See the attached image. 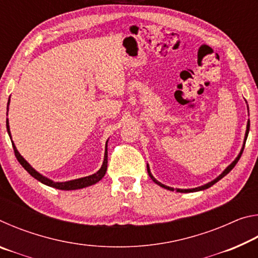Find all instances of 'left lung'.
Returning a JSON list of instances; mask_svg holds the SVG:
<instances>
[{
  "label": "left lung",
  "instance_id": "left-lung-1",
  "mask_svg": "<svg viewBox=\"0 0 258 258\" xmlns=\"http://www.w3.org/2000/svg\"><path fill=\"white\" fill-rule=\"evenodd\" d=\"M248 133H249V121H248V124H247V131H246V135H244V143H246V140H247V137H248ZM243 148H244V145H243ZM243 148L241 149V151H240V154H239V156L237 157V158H235V160L233 161L232 164H231L229 167H226V169L225 171L221 174L220 176L218 177H216L215 180L214 181H212V182H209V183H207V184H205V185H202V186H199V187H195V189H177V192H195V191H200V190H205V189H208V187H211L213 184H215L216 182H218L221 180L222 177H224L226 174L228 173H230L231 172V169H232L234 166H235V164L238 163V160L240 159V157H241V155H242V152H243ZM147 169H148V174H149V176L151 177V180L154 181L155 183H157V184L158 185H160V186H163V187H165V189H167V190H171V191H174V189L173 187H169V186H166V185H164V184H161L160 182H158L156 180V178L151 175V173H150V169H149V166H147Z\"/></svg>",
  "mask_w": 258,
  "mask_h": 258
}]
</instances>
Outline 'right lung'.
I'll return each mask as SVG.
<instances>
[{
  "instance_id": "add662e5",
  "label": "right lung",
  "mask_w": 258,
  "mask_h": 258,
  "mask_svg": "<svg viewBox=\"0 0 258 258\" xmlns=\"http://www.w3.org/2000/svg\"><path fill=\"white\" fill-rule=\"evenodd\" d=\"M9 102H10V99H9ZM9 102H8V106H9ZM8 115V112H7ZM7 130H8V133L9 135L11 137L10 134V128H9V123H8V119H7ZM12 142V141H11ZM12 147H14V151H15V156L16 158L18 159L19 163L21 164V166L27 171L30 175L33 177L36 178L37 181L42 182L43 184H46L49 186L52 187H55V189H59V190H76V189H82V187H86L89 185H92L95 184V183L99 182L101 178L104 176V174L107 172V166H108V152H107V147H106V152H104V159H103V164L101 166V168L99 169V171L93 174V175H90V176H85V177H82V178H77V180H73V181H68V182H53L49 180V178L44 177L43 175H41L40 173H37L35 169L30 166L27 161H26L23 157L20 156V154L17 150V148L15 147L14 143H12Z\"/></svg>"
}]
</instances>
